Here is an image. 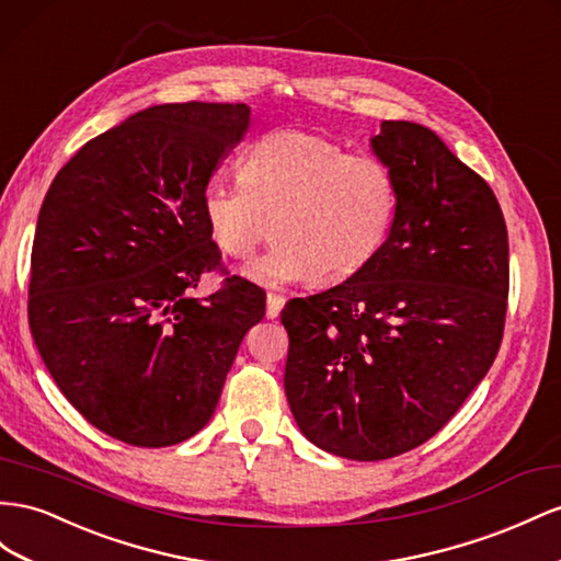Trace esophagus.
<instances>
[{
  "label": "esophagus",
  "mask_w": 561,
  "mask_h": 561,
  "mask_svg": "<svg viewBox=\"0 0 561 561\" xmlns=\"http://www.w3.org/2000/svg\"><path fill=\"white\" fill-rule=\"evenodd\" d=\"M285 307V297L278 293H268L266 295V316L268 318H278L280 309Z\"/></svg>",
  "instance_id": "34e87169"
}]
</instances>
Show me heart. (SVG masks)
<instances>
[{
    "mask_svg": "<svg viewBox=\"0 0 561 561\" xmlns=\"http://www.w3.org/2000/svg\"><path fill=\"white\" fill-rule=\"evenodd\" d=\"M397 207V179L380 158L301 129L266 131L245 150L240 179L203 191L211 238L233 260L252 256L274 219L278 243L250 266L264 285L356 276L382 250Z\"/></svg>",
    "mask_w": 561,
    "mask_h": 561,
    "instance_id": "b5f03b06",
    "label": "heart"
}]
</instances>
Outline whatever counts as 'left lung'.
<instances>
[{
    "label": "left lung",
    "mask_w": 561,
    "mask_h": 561,
    "mask_svg": "<svg viewBox=\"0 0 561 561\" xmlns=\"http://www.w3.org/2000/svg\"><path fill=\"white\" fill-rule=\"evenodd\" d=\"M373 150L399 207L356 276L280 311L285 397L311 444L387 460L460 411L503 342L510 250L495 193L415 123L387 119Z\"/></svg>",
    "instance_id": "left-lung-1"
}]
</instances>
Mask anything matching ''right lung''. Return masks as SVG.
<instances>
[{"instance_id":"add662e5","label":"right lung","mask_w":561,"mask_h":561,"mask_svg":"<svg viewBox=\"0 0 561 561\" xmlns=\"http://www.w3.org/2000/svg\"><path fill=\"white\" fill-rule=\"evenodd\" d=\"M250 127L245 103H164L87 141L44 195L27 321L64 397L117 442L201 432L266 293L229 276L203 191ZM227 278L205 300L199 276Z\"/></svg>"}]
</instances>
